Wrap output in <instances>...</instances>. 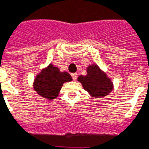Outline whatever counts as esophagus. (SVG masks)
Returning a JSON list of instances; mask_svg holds the SVG:
<instances>
[{"label":"esophagus","mask_w":149,"mask_h":149,"mask_svg":"<svg viewBox=\"0 0 149 149\" xmlns=\"http://www.w3.org/2000/svg\"><path fill=\"white\" fill-rule=\"evenodd\" d=\"M71 76H72V79H73V80H77V76H78V74H77V73H72V74H71Z\"/></svg>","instance_id":"obj_1"}]
</instances>
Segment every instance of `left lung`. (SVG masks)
Instances as JSON below:
<instances>
[{"instance_id": "8db88e82", "label": "left lung", "mask_w": 149, "mask_h": 149, "mask_svg": "<svg viewBox=\"0 0 149 149\" xmlns=\"http://www.w3.org/2000/svg\"><path fill=\"white\" fill-rule=\"evenodd\" d=\"M86 72V76L80 75L77 79L81 83L84 90L91 94V97H103L112 91L113 83L97 64L89 65Z\"/></svg>"}]
</instances>
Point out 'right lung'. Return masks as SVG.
<instances>
[{
    "label": "right lung",
    "mask_w": 149,
    "mask_h": 149,
    "mask_svg": "<svg viewBox=\"0 0 149 149\" xmlns=\"http://www.w3.org/2000/svg\"><path fill=\"white\" fill-rule=\"evenodd\" d=\"M72 80L67 72H60L58 67L50 63L36 76L33 86L38 95L52 100L58 97L64 83Z\"/></svg>",
    "instance_id": "obj_1"
}]
</instances>
